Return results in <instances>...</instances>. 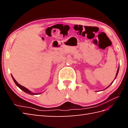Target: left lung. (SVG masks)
Instances as JSON below:
<instances>
[{"mask_svg": "<svg viewBox=\"0 0 128 128\" xmlns=\"http://www.w3.org/2000/svg\"><path fill=\"white\" fill-rule=\"evenodd\" d=\"M118 72H119V67H118V70H117V72H116V78H116V76H117V75H118ZM114 80H115V79H114ZM113 82H113H112V83H111V84H110V85L109 86H108L107 87V88H108V87H109V86H110V85H111V84H112Z\"/></svg>", "mask_w": 128, "mask_h": 128, "instance_id": "8db88e82", "label": "left lung"}]
</instances>
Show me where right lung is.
Here are the masks:
<instances>
[{
  "label": "right lung",
  "mask_w": 128,
  "mask_h": 128,
  "mask_svg": "<svg viewBox=\"0 0 128 128\" xmlns=\"http://www.w3.org/2000/svg\"><path fill=\"white\" fill-rule=\"evenodd\" d=\"M12 79H13L14 81V82L15 83L16 85H17V86L18 87V88H20L21 90H22L23 91H24L25 92H26V93H27V94H32V95H34V94H34V93H33V92H31L30 91H29L28 88H25V87H24V86H21V85H20V84H18V82H17V81H16L15 80V78H13L12 75Z\"/></svg>",
  "instance_id": "right-lung-1"
}]
</instances>
